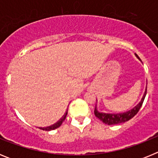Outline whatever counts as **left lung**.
Masks as SVG:
<instances>
[{
  "label": "left lung",
  "mask_w": 158,
  "mask_h": 158,
  "mask_svg": "<svg viewBox=\"0 0 158 158\" xmlns=\"http://www.w3.org/2000/svg\"><path fill=\"white\" fill-rule=\"evenodd\" d=\"M135 55H136L137 58H139L137 54H135ZM146 95V91H145L144 95H143L142 100H141V101L139 102V104H137L134 108H132V109L130 110V111H126V112L118 113V114H107V113L100 112V111H98L96 107L94 110V114L100 120H101L104 123L107 124V125H116V124L123 123L127 122V121L130 120L131 118H133V117L136 115L137 113L139 112V109H140L142 104H143V101H144L145 100Z\"/></svg>",
  "instance_id": "8db88e82"
}]
</instances>
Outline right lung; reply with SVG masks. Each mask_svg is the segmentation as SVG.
Wrapping results in <instances>:
<instances>
[{"label": "right lung", "mask_w": 158, "mask_h": 158, "mask_svg": "<svg viewBox=\"0 0 158 158\" xmlns=\"http://www.w3.org/2000/svg\"><path fill=\"white\" fill-rule=\"evenodd\" d=\"M67 111H68V110H67L66 111H65V115L62 116V118H61V119H60L58 122H57L56 123H54L53 124L52 126H50V127H40V129L41 130H43V131H52V130H54V129H56V128L59 127L61 125H62V123H63V121L65 120V117H66L67 115Z\"/></svg>", "instance_id": "right-lung-1"}]
</instances>
